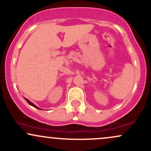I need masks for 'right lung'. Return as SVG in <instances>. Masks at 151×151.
Wrapping results in <instances>:
<instances>
[{
	"label": "right lung",
	"instance_id": "add662e5",
	"mask_svg": "<svg viewBox=\"0 0 151 151\" xmlns=\"http://www.w3.org/2000/svg\"><path fill=\"white\" fill-rule=\"evenodd\" d=\"M25 100H26V101H27V103H28V104H30V105H31V106H33V107H35V108H37V109H40V108H38V107L37 106H35V104H32V102H30V101H29V100H28V99H25Z\"/></svg>",
	"mask_w": 151,
	"mask_h": 151
}]
</instances>
